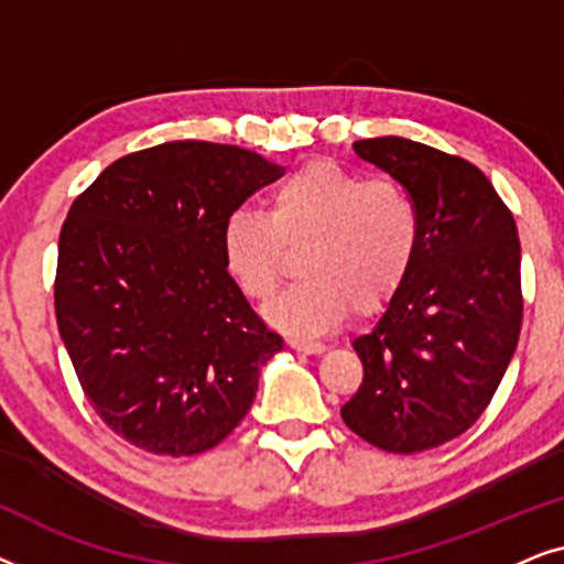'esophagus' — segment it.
<instances>
[{"label": "esophagus", "instance_id": "obj_1", "mask_svg": "<svg viewBox=\"0 0 564 564\" xmlns=\"http://www.w3.org/2000/svg\"><path fill=\"white\" fill-rule=\"evenodd\" d=\"M288 344L295 351H303V354H323V351H326V346H323L321 341H313V338H303V336H290Z\"/></svg>", "mask_w": 564, "mask_h": 564}]
</instances>
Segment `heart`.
I'll list each match as a JSON object with an SVG mask.
<instances>
[{
  "label": "heart",
  "instance_id": "1",
  "mask_svg": "<svg viewBox=\"0 0 564 564\" xmlns=\"http://www.w3.org/2000/svg\"><path fill=\"white\" fill-rule=\"evenodd\" d=\"M218 243L230 280L259 303L280 288L284 246H305V276L267 307V318L315 334L336 326L351 305L369 313L395 295L419 257L421 210L398 180H367L321 159L274 182L267 210H230Z\"/></svg>",
  "mask_w": 564,
  "mask_h": 564
}]
</instances>
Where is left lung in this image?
<instances>
[{"instance_id":"8db88e82","label":"left lung","mask_w":564,"mask_h":564,"mask_svg":"<svg viewBox=\"0 0 564 564\" xmlns=\"http://www.w3.org/2000/svg\"><path fill=\"white\" fill-rule=\"evenodd\" d=\"M411 192L421 249L380 321L354 338L365 377L341 408L377 449H434L490 405L521 334V243L511 210L469 161L408 138L354 143Z\"/></svg>"}]
</instances>
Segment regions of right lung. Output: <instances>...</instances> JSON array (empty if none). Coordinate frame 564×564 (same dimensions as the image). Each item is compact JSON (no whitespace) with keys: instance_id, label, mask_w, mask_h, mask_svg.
I'll list each match as a JSON object with an SVG mask.
<instances>
[{"instance_id":"add662e5","label":"right lung","mask_w":564,"mask_h":564,"mask_svg":"<svg viewBox=\"0 0 564 564\" xmlns=\"http://www.w3.org/2000/svg\"><path fill=\"white\" fill-rule=\"evenodd\" d=\"M282 166L238 145L172 141L105 169L58 236V334L99 419L151 454L220 444L282 336L220 259V226Z\"/></svg>"}]
</instances>
